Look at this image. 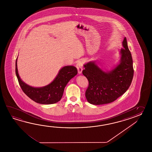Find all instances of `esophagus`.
<instances>
[{
	"mask_svg": "<svg viewBox=\"0 0 152 152\" xmlns=\"http://www.w3.org/2000/svg\"><path fill=\"white\" fill-rule=\"evenodd\" d=\"M83 62L81 61L77 62V64L76 65V67L77 68V71H78V73L79 74H81V72H82V71H83Z\"/></svg>",
	"mask_w": 152,
	"mask_h": 152,
	"instance_id": "esophagus-1",
	"label": "esophagus"
}]
</instances>
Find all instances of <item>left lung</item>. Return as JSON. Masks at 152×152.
Masks as SVG:
<instances>
[{
	"instance_id": "left-lung-1",
	"label": "left lung",
	"mask_w": 152,
	"mask_h": 152,
	"mask_svg": "<svg viewBox=\"0 0 152 152\" xmlns=\"http://www.w3.org/2000/svg\"><path fill=\"white\" fill-rule=\"evenodd\" d=\"M123 46L120 64L111 72H104L94 62L84 65L83 74L88 81L85 96L90 103L102 105L113 102L124 94L131 85L134 68L126 37L123 40Z\"/></svg>"
}]
</instances>
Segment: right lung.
I'll use <instances>...</instances> for the list:
<instances>
[{"label":"right lung","instance_id":"add662e5","mask_svg":"<svg viewBox=\"0 0 152 152\" xmlns=\"http://www.w3.org/2000/svg\"><path fill=\"white\" fill-rule=\"evenodd\" d=\"M17 60L16 74L20 86L28 97L37 103L52 104L58 102L61 99L68 81L77 73V69L75 66H65L60 69L52 83L45 87L35 88L28 85L20 79L18 73Z\"/></svg>","mask_w":152,"mask_h":152}]
</instances>
